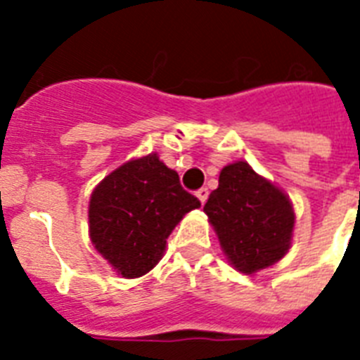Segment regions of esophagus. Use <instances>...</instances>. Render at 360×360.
<instances>
[{
	"label": "esophagus",
	"mask_w": 360,
	"mask_h": 360,
	"mask_svg": "<svg viewBox=\"0 0 360 360\" xmlns=\"http://www.w3.org/2000/svg\"><path fill=\"white\" fill-rule=\"evenodd\" d=\"M196 196H198V200H200V202L205 203V202H207V198H209V191H207V188H200V191H196Z\"/></svg>",
	"instance_id": "obj_1"
}]
</instances>
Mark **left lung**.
<instances>
[{"label":"left lung","instance_id":"8db88e82","mask_svg":"<svg viewBox=\"0 0 360 360\" xmlns=\"http://www.w3.org/2000/svg\"><path fill=\"white\" fill-rule=\"evenodd\" d=\"M203 211L240 273L269 267L290 250L295 222L290 200L246 162L220 172L219 188L211 192Z\"/></svg>","mask_w":360,"mask_h":360}]
</instances>
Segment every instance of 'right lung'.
Wrapping results in <instances>:
<instances>
[{
    "instance_id": "1",
    "label": "right lung",
    "mask_w": 360,
    "mask_h": 360,
    "mask_svg": "<svg viewBox=\"0 0 360 360\" xmlns=\"http://www.w3.org/2000/svg\"><path fill=\"white\" fill-rule=\"evenodd\" d=\"M200 200L158 157L136 158L104 177L89 202V233L95 248L124 278L149 273L177 222Z\"/></svg>"
}]
</instances>
